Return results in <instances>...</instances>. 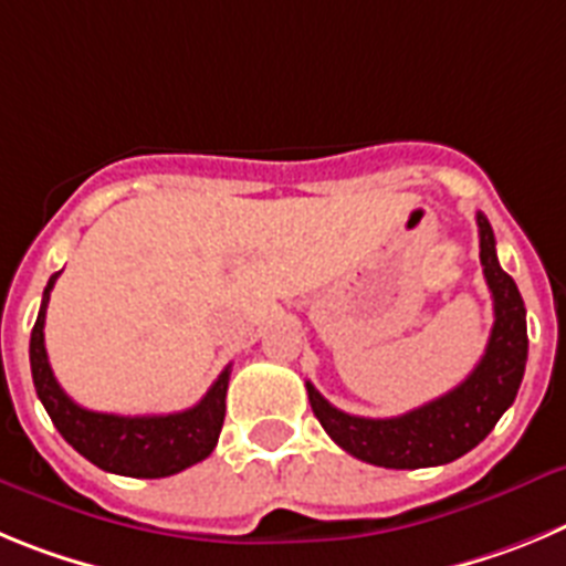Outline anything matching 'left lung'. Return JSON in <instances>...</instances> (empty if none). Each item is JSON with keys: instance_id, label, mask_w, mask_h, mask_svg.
<instances>
[{"instance_id": "1", "label": "left lung", "mask_w": 566, "mask_h": 566, "mask_svg": "<svg viewBox=\"0 0 566 566\" xmlns=\"http://www.w3.org/2000/svg\"><path fill=\"white\" fill-rule=\"evenodd\" d=\"M480 226V262L493 295V329L485 355L457 389L400 417H355L335 409L307 380L313 415L346 454L380 468H431L460 460L480 446L516 391L527 364V321L516 282L502 271L496 259V239L485 213Z\"/></svg>"}]
</instances>
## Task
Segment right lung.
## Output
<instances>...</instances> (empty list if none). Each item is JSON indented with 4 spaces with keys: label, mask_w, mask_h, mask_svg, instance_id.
<instances>
[{
    "label": "right lung",
    "mask_w": 566,
    "mask_h": 566,
    "mask_svg": "<svg viewBox=\"0 0 566 566\" xmlns=\"http://www.w3.org/2000/svg\"><path fill=\"white\" fill-rule=\"evenodd\" d=\"M55 279L59 273H53L44 287L42 310L30 333V371H33L35 395L48 409L59 434L101 471L137 476V480H160L206 460L220 440L222 420H226L231 366L222 369L200 403L175 415L120 417L84 409L61 389L44 349V313Z\"/></svg>",
    "instance_id": "1"
}]
</instances>
